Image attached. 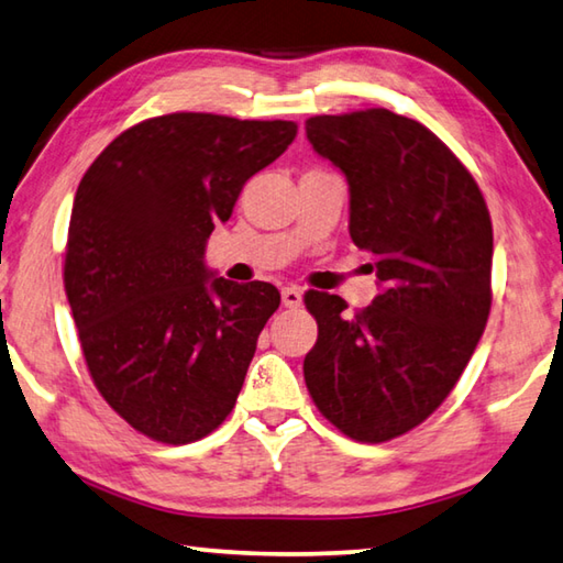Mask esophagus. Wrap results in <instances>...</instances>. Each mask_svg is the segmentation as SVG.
<instances>
[{
  "label": "esophagus",
  "mask_w": 563,
  "mask_h": 563,
  "mask_svg": "<svg viewBox=\"0 0 563 563\" xmlns=\"http://www.w3.org/2000/svg\"><path fill=\"white\" fill-rule=\"evenodd\" d=\"M301 301H303V294H301L299 287H284L282 289V303L287 309H299Z\"/></svg>",
  "instance_id": "esophagus-1"
}]
</instances>
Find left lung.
Wrapping results in <instances>:
<instances>
[{
  "label": "left lung",
  "mask_w": 563,
  "mask_h": 563,
  "mask_svg": "<svg viewBox=\"0 0 563 563\" xmlns=\"http://www.w3.org/2000/svg\"><path fill=\"white\" fill-rule=\"evenodd\" d=\"M307 137L349 180V232L380 294L349 313L303 301L319 339L303 378L321 416L358 442L420 426L455 388L492 307V220L475 177L412 118L388 108L313 115Z\"/></svg>",
  "instance_id": "left-lung-1"
}]
</instances>
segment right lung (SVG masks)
Here are the masks:
<instances>
[{"instance_id": "1", "label": "right lung", "mask_w": 563, "mask_h": 563, "mask_svg": "<svg viewBox=\"0 0 563 563\" xmlns=\"http://www.w3.org/2000/svg\"><path fill=\"white\" fill-rule=\"evenodd\" d=\"M294 137V121L167 113L118 135L78 185L64 262L78 341L98 393L151 440L195 442L234 408L282 297L214 276L205 246Z\"/></svg>"}]
</instances>
